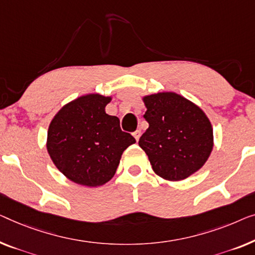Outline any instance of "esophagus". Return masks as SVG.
Wrapping results in <instances>:
<instances>
[{"mask_svg":"<svg viewBox=\"0 0 255 255\" xmlns=\"http://www.w3.org/2000/svg\"><path fill=\"white\" fill-rule=\"evenodd\" d=\"M140 135H141V131H140V130H136V131L133 132V136H134V139L136 140V141H138V140H139Z\"/></svg>","mask_w":255,"mask_h":255,"instance_id":"34e87169","label":"esophagus"}]
</instances>
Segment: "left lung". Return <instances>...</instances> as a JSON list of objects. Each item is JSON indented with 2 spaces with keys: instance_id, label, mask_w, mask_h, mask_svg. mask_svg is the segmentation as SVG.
I'll list each match as a JSON object with an SVG mask.
<instances>
[{
  "instance_id": "obj_1",
  "label": "left lung",
  "mask_w": 255,
  "mask_h": 255,
  "mask_svg": "<svg viewBox=\"0 0 255 255\" xmlns=\"http://www.w3.org/2000/svg\"><path fill=\"white\" fill-rule=\"evenodd\" d=\"M149 127L139 139L154 172L170 182L204 167L214 147L212 123L198 105L175 92L143 95Z\"/></svg>"
}]
</instances>
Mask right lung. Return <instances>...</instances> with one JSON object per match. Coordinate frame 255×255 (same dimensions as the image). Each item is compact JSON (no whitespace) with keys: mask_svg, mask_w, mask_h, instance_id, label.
Here are the masks:
<instances>
[{"mask_svg":"<svg viewBox=\"0 0 255 255\" xmlns=\"http://www.w3.org/2000/svg\"><path fill=\"white\" fill-rule=\"evenodd\" d=\"M112 97L88 93L64 105L51 120L47 152L71 182L87 187L105 185L119 168L122 154L135 142L106 113Z\"/></svg>","mask_w":255,"mask_h":255,"instance_id":"1","label":"right lung"}]
</instances>
